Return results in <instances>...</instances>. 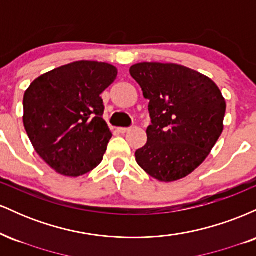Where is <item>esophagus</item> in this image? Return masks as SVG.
Segmentation results:
<instances>
[{
	"label": "esophagus",
	"instance_id": "esophagus-1",
	"mask_svg": "<svg viewBox=\"0 0 256 256\" xmlns=\"http://www.w3.org/2000/svg\"><path fill=\"white\" fill-rule=\"evenodd\" d=\"M131 130V128H119L118 131L120 132V134H126V132H128Z\"/></svg>",
	"mask_w": 256,
	"mask_h": 256
}]
</instances>
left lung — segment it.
Wrapping results in <instances>:
<instances>
[{
    "mask_svg": "<svg viewBox=\"0 0 256 256\" xmlns=\"http://www.w3.org/2000/svg\"><path fill=\"white\" fill-rule=\"evenodd\" d=\"M131 77L149 100L152 125L136 150L143 171L164 183L179 180L207 158L224 130L226 102L210 78L178 64L140 62Z\"/></svg>",
    "mask_w": 256,
    "mask_h": 256,
    "instance_id": "1",
    "label": "left lung"
}]
</instances>
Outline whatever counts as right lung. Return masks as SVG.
I'll use <instances>...</instances> for the list:
<instances>
[{"label":"right lung","mask_w":256,"mask_h":256,"mask_svg":"<svg viewBox=\"0 0 256 256\" xmlns=\"http://www.w3.org/2000/svg\"><path fill=\"white\" fill-rule=\"evenodd\" d=\"M116 76L110 64L76 61L40 76L25 91L26 134L58 174L77 178L101 164L112 132L100 95Z\"/></svg>","instance_id":"1"}]
</instances>
